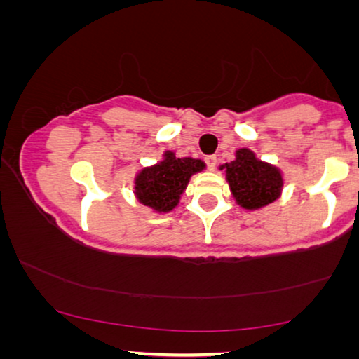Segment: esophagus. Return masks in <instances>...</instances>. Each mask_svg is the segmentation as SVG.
<instances>
[{
	"mask_svg": "<svg viewBox=\"0 0 359 359\" xmlns=\"http://www.w3.org/2000/svg\"><path fill=\"white\" fill-rule=\"evenodd\" d=\"M205 163H206V165H208L210 170H213L216 168V163H218V159H216L215 154H210V156H206V158H205Z\"/></svg>",
	"mask_w": 359,
	"mask_h": 359,
	"instance_id": "obj_1",
	"label": "esophagus"
}]
</instances>
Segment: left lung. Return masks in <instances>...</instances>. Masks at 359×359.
I'll list each match as a JSON object with an SVG mask.
<instances>
[{"instance_id": "obj_1", "label": "left lung", "mask_w": 359, "mask_h": 359, "mask_svg": "<svg viewBox=\"0 0 359 359\" xmlns=\"http://www.w3.org/2000/svg\"><path fill=\"white\" fill-rule=\"evenodd\" d=\"M221 169H226V180L229 182L232 196L242 208L260 210L281 195V170L257 159L254 151L237 149L236 159L226 163Z\"/></svg>"}]
</instances>
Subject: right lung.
<instances>
[{"instance_id": "obj_1", "label": "right lung", "mask_w": 359, "mask_h": 359, "mask_svg": "<svg viewBox=\"0 0 359 359\" xmlns=\"http://www.w3.org/2000/svg\"><path fill=\"white\" fill-rule=\"evenodd\" d=\"M203 169L205 163L201 159L177 158L172 151H165L163 161L140 170L135 177L136 198L158 213L172 211L191 175Z\"/></svg>"}]
</instances>
